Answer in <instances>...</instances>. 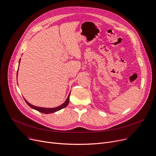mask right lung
<instances>
[{"mask_svg": "<svg viewBox=\"0 0 156 156\" xmlns=\"http://www.w3.org/2000/svg\"><path fill=\"white\" fill-rule=\"evenodd\" d=\"M20 60H21V59H20ZM20 60L19 63H20ZM19 66H20V64H19ZM17 72H18V69H17ZM70 94H69V95L68 96V97H67V99L66 100V101L64 102L62 105H61L60 106H58V107H56V108H41V107L35 106H33V105H31L30 103H29L27 102V101H26L24 98V100H25L26 103L27 104V105H28L29 106H30L31 108H33V109H35V110H37V111L40 112H41V113H45V114H48V113H55V112H57V111L60 110V109H63V108H66V107L68 105V104H69V97H70Z\"/></svg>", "mask_w": 156, "mask_h": 156, "instance_id": "obj_1", "label": "right lung"}]
</instances>
